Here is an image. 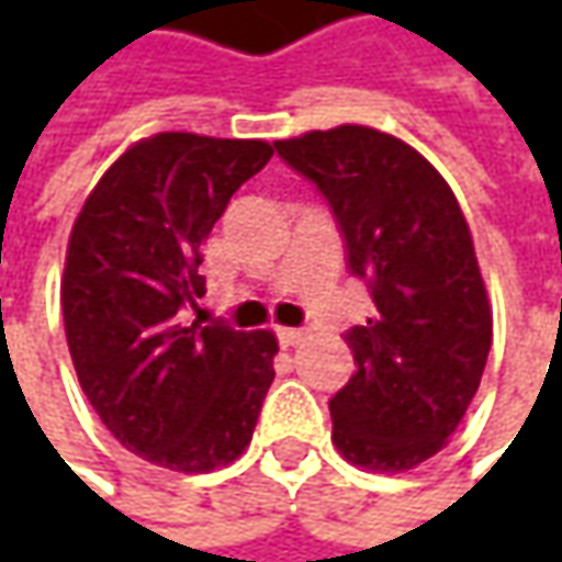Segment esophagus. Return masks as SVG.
<instances>
[{
    "label": "esophagus",
    "mask_w": 562,
    "mask_h": 562,
    "mask_svg": "<svg viewBox=\"0 0 562 562\" xmlns=\"http://www.w3.org/2000/svg\"><path fill=\"white\" fill-rule=\"evenodd\" d=\"M278 340H281V347H296L306 340V331L303 328H278Z\"/></svg>",
    "instance_id": "34e87169"
}]
</instances>
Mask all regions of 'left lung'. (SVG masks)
I'll list each match as a JSON object with an SVG mask.
<instances>
[{"mask_svg":"<svg viewBox=\"0 0 562 562\" xmlns=\"http://www.w3.org/2000/svg\"><path fill=\"white\" fill-rule=\"evenodd\" d=\"M331 205L375 310L347 331L357 372L331 397L344 460L406 472L441 450L479 391L491 306L453 190L413 146L362 124L274 143Z\"/></svg>","mask_w":562,"mask_h":562,"instance_id":"1","label":"left lung"}]
</instances>
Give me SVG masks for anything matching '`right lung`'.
<instances>
[{
	"label": "right lung",
	"mask_w": 562,
	"mask_h": 562,
	"mask_svg": "<svg viewBox=\"0 0 562 562\" xmlns=\"http://www.w3.org/2000/svg\"><path fill=\"white\" fill-rule=\"evenodd\" d=\"M271 153L200 134L134 143L68 240L61 315L80 387L131 453L171 472L234 463L274 378L271 331L181 315L205 293L203 240Z\"/></svg>",
	"instance_id": "right-lung-1"
}]
</instances>
